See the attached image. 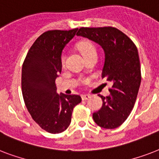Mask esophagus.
<instances>
[{"label":"esophagus","mask_w":159,"mask_h":159,"mask_svg":"<svg viewBox=\"0 0 159 159\" xmlns=\"http://www.w3.org/2000/svg\"><path fill=\"white\" fill-rule=\"evenodd\" d=\"M91 98V96L90 95H82V99L83 101H87V100L90 99Z\"/></svg>","instance_id":"obj_1"}]
</instances>
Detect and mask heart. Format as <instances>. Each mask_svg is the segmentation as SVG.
Returning a JSON list of instances; mask_svg holds the SVG:
<instances>
[{
	"instance_id": "b5f03b06",
	"label": "heart",
	"mask_w": 159,
	"mask_h": 159,
	"mask_svg": "<svg viewBox=\"0 0 159 159\" xmlns=\"http://www.w3.org/2000/svg\"><path fill=\"white\" fill-rule=\"evenodd\" d=\"M77 47L85 58L92 55H97V50L95 46L89 41H81L77 44ZM65 61H66V55L65 53H62L61 56V63L62 66L65 64Z\"/></svg>"
}]
</instances>
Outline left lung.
Masks as SVG:
<instances>
[{
	"label": "left lung",
	"mask_w": 159,
	"mask_h": 159,
	"mask_svg": "<svg viewBox=\"0 0 159 159\" xmlns=\"http://www.w3.org/2000/svg\"><path fill=\"white\" fill-rule=\"evenodd\" d=\"M82 36L102 46L105 53L102 78L112 83L108 97H102V106L93 113L97 125L104 129L120 126L135 103L141 82L140 62L137 47L118 29L114 27L80 28Z\"/></svg>",
	"instance_id": "8db88e82"
}]
</instances>
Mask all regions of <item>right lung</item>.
I'll use <instances>...</instances> for the list:
<instances>
[{
    "mask_svg": "<svg viewBox=\"0 0 159 159\" xmlns=\"http://www.w3.org/2000/svg\"><path fill=\"white\" fill-rule=\"evenodd\" d=\"M77 30L42 34L30 47L22 66L21 87L26 108L34 120L48 133L66 130L73 108L82 102L78 95H58L55 84L62 71V49Z\"/></svg>",
    "mask_w": 159,
    "mask_h": 159,
    "instance_id": "add662e5",
    "label": "right lung"
}]
</instances>
